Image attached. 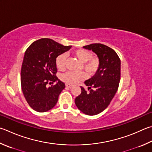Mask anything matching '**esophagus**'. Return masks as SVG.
<instances>
[{
  "mask_svg": "<svg viewBox=\"0 0 152 152\" xmlns=\"http://www.w3.org/2000/svg\"><path fill=\"white\" fill-rule=\"evenodd\" d=\"M66 87L68 88H70L72 87V85H71L70 84H66Z\"/></svg>",
  "mask_w": 152,
  "mask_h": 152,
  "instance_id": "obj_1",
  "label": "esophagus"
}]
</instances>
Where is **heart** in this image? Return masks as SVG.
<instances>
[{
	"instance_id": "heart-1",
	"label": "heart",
	"mask_w": 152,
	"mask_h": 152,
	"mask_svg": "<svg viewBox=\"0 0 152 152\" xmlns=\"http://www.w3.org/2000/svg\"><path fill=\"white\" fill-rule=\"evenodd\" d=\"M74 56L78 58L82 64V68L89 74L94 75L97 72L100 67V60L97 57H93L90 52L84 49L76 50L74 52ZM66 56L65 54H60L56 58V66L58 70L64 71L66 69ZM86 77V74L84 72H68L62 74L61 79L67 84H74L83 80Z\"/></svg>"
}]
</instances>
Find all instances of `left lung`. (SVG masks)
<instances>
[{"mask_svg":"<svg viewBox=\"0 0 152 152\" xmlns=\"http://www.w3.org/2000/svg\"><path fill=\"white\" fill-rule=\"evenodd\" d=\"M83 48L94 52L100 64L95 75L84 82L89 92L81 86L82 92L76 98L75 104L84 114L94 115L104 111L114 97L120 80L121 62L116 52L102 44Z\"/></svg>","mask_w":152,"mask_h":152,"instance_id":"1","label":"left lung"}]
</instances>
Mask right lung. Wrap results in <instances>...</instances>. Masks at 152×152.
I'll list each match as a JSON object with an SVG mask.
<instances>
[{"instance_id":"obj_1","label":"right lung","mask_w":152,"mask_h":152,"mask_svg":"<svg viewBox=\"0 0 152 152\" xmlns=\"http://www.w3.org/2000/svg\"><path fill=\"white\" fill-rule=\"evenodd\" d=\"M71 47L41 38L26 49L21 68V87L26 102L35 111L47 112L56 104L65 84L56 76V58ZM54 82L57 84L48 86Z\"/></svg>"}]
</instances>
